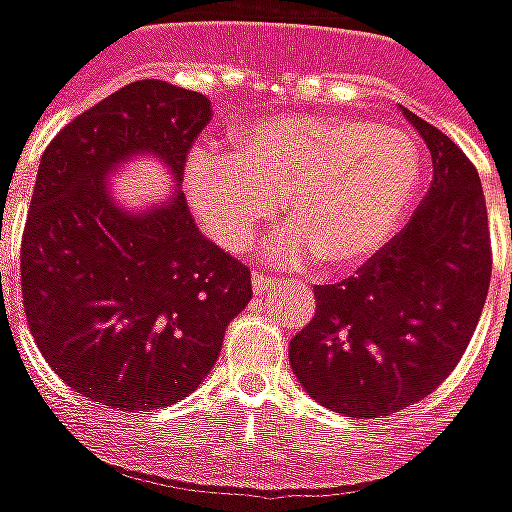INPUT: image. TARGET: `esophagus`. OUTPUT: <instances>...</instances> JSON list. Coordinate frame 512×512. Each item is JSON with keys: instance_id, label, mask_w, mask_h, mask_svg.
I'll list each match as a JSON object with an SVG mask.
<instances>
[{"instance_id": "obj_1", "label": "esophagus", "mask_w": 512, "mask_h": 512, "mask_svg": "<svg viewBox=\"0 0 512 512\" xmlns=\"http://www.w3.org/2000/svg\"><path fill=\"white\" fill-rule=\"evenodd\" d=\"M253 289L256 292H267V289H272L275 286V278H270V275H264V272H253Z\"/></svg>"}]
</instances>
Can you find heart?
<instances>
[{
    "label": "heart",
    "instance_id": "b5f03b06",
    "mask_svg": "<svg viewBox=\"0 0 512 512\" xmlns=\"http://www.w3.org/2000/svg\"><path fill=\"white\" fill-rule=\"evenodd\" d=\"M423 171L406 130L335 114L264 119L231 138V155L196 149L185 160V196L201 229L226 251H251L286 210L292 223L272 256L349 270L393 237Z\"/></svg>",
    "mask_w": 512,
    "mask_h": 512
}]
</instances>
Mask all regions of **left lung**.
Masks as SVG:
<instances>
[{
    "label": "left lung",
    "mask_w": 512,
    "mask_h": 512,
    "mask_svg": "<svg viewBox=\"0 0 512 512\" xmlns=\"http://www.w3.org/2000/svg\"><path fill=\"white\" fill-rule=\"evenodd\" d=\"M434 179L412 220L341 283L316 286V313L289 343L305 393L343 417H382L434 393L475 335L491 283V231L477 169L406 111Z\"/></svg>",
    "instance_id": "8db88e82"
}]
</instances>
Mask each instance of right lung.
I'll return each mask as SVG.
<instances>
[{
    "instance_id": "obj_1",
    "label": "right lung",
    "mask_w": 512,
    "mask_h": 512,
    "mask_svg": "<svg viewBox=\"0 0 512 512\" xmlns=\"http://www.w3.org/2000/svg\"><path fill=\"white\" fill-rule=\"evenodd\" d=\"M210 100L158 78L78 114L43 152L21 237V294L37 349L67 387L117 412L182 401L251 300V270L196 226L182 190L128 212L106 177L138 152L174 179Z\"/></svg>"
}]
</instances>
